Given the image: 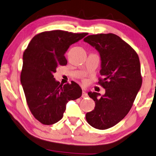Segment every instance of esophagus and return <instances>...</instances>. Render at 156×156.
<instances>
[{"label":"esophagus","instance_id":"1","mask_svg":"<svg viewBox=\"0 0 156 156\" xmlns=\"http://www.w3.org/2000/svg\"><path fill=\"white\" fill-rule=\"evenodd\" d=\"M81 97H82L83 98H86L88 97V94L84 91V90H83L82 91V95H81Z\"/></svg>","mask_w":156,"mask_h":156}]
</instances>
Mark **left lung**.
Returning a JSON list of instances; mask_svg holds the SVG:
<instances>
[{"label": "left lung", "instance_id": "1", "mask_svg": "<svg viewBox=\"0 0 156 156\" xmlns=\"http://www.w3.org/2000/svg\"><path fill=\"white\" fill-rule=\"evenodd\" d=\"M83 40L99 51L102 77L97 84L105 89L100 98L99 93H88L95 106L86 119L93 128L106 130L121 121L133 107L142 83L140 58L130 44L113 33L90 35Z\"/></svg>", "mask_w": 156, "mask_h": 156}]
</instances>
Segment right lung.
<instances>
[{"instance_id": "obj_1", "label": "right lung", "mask_w": 156, "mask_h": 156, "mask_svg": "<svg viewBox=\"0 0 156 156\" xmlns=\"http://www.w3.org/2000/svg\"><path fill=\"white\" fill-rule=\"evenodd\" d=\"M87 35L44 31L35 35L23 52L21 83L31 114L44 125L57 123L63 118L67 102L81 96L77 83L72 81L63 85L55 80L54 73L68 63L64 54L69 47Z\"/></svg>"}]
</instances>
